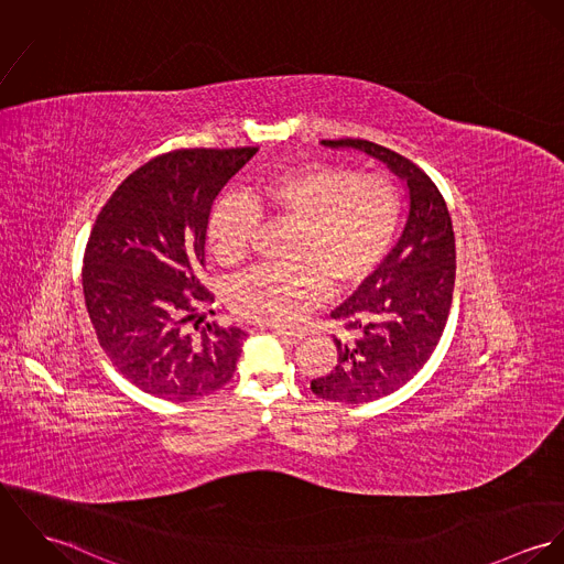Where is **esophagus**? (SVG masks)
Listing matches in <instances>:
<instances>
[{
	"label": "esophagus",
	"mask_w": 564,
	"mask_h": 564,
	"mask_svg": "<svg viewBox=\"0 0 564 564\" xmlns=\"http://www.w3.org/2000/svg\"><path fill=\"white\" fill-rule=\"evenodd\" d=\"M273 334L278 338H282L284 343H289V345H295V343H300L304 338L302 332H289V329H282V327H273Z\"/></svg>",
	"instance_id": "34e87169"
}]
</instances>
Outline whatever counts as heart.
Returning <instances> with one entry per match:
<instances>
[{
  "label": "heart",
  "instance_id": "1",
  "mask_svg": "<svg viewBox=\"0 0 564 564\" xmlns=\"http://www.w3.org/2000/svg\"><path fill=\"white\" fill-rule=\"evenodd\" d=\"M260 213L300 226L293 260L300 267H256L230 284L232 311L262 325H291L322 302L325 291L360 286L391 249L402 202L384 175H358L334 162H304L275 171L215 204L206 242L215 258H245Z\"/></svg>",
  "mask_w": 564,
  "mask_h": 564
}]
</instances>
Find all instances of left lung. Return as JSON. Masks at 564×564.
Returning a JSON list of instances; mask_svg holds the SVG:
<instances>
[{"instance_id":"1","label":"left lung","mask_w":564,"mask_h":564,"mask_svg":"<svg viewBox=\"0 0 564 564\" xmlns=\"http://www.w3.org/2000/svg\"><path fill=\"white\" fill-rule=\"evenodd\" d=\"M322 145L358 150L384 162L408 193L400 241L362 286L329 313L345 323V334L334 336V369L311 382L313 393L327 402H376L416 376L443 334L456 278L454 228L443 195L414 162L362 139Z\"/></svg>"}]
</instances>
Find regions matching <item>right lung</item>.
I'll return each mask as SVG.
<instances>
[{"instance_id": "right-lung-1", "label": "right lung", "mask_w": 564, "mask_h": 564, "mask_svg": "<svg viewBox=\"0 0 564 564\" xmlns=\"http://www.w3.org/2000/svg\"><path fill=\"white\" fill-rule=\"evenodd\" d=\"M256 152L152 159L119 184L93 226L82 269L88 317L115 369L154 398L199 400L235 376L247 334L206 323L193 336L186 323L213 302L197 280L213 202Z\"/></svg>"}]
</instances>
